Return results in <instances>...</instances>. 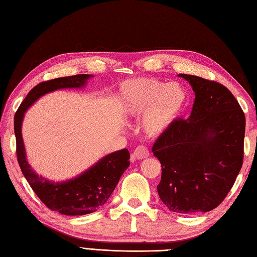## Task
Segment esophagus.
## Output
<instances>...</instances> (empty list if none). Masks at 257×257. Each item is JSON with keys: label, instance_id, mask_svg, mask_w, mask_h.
I'll return each instance as SVG.
<instances>
[{"label": "esophagus", "instance_id": "1", "mask_svg": "<svg viewBox=\"0 0 257 257\" xmlns=\"http://www.w3.org/2000/svg\"><path fill=\"white\" fill-rule=\"evenodd\" d=\"M134 156L137 158V159L143 160V159H146V158H148L150 156V152H149V149L147 148V147L139 146L134 151Z\"/></svg>", "mask_w": 257, "mask_h": 257}]
</instances>
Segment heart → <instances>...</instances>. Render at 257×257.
<instances>
[{"label": "heart", "mask_w": 257, "mask_h": 257, "mask_svg": "<svg viewBox=\"0 0 257 257\" xmlns=\"http://www.w3.org/2000/svg\"><path fill=\"white\" fill-rule=\"evenodd\" d=\"M120 106L129 117H144L145 132L159 135L170 124L187 103V91L178 83H166L156 78L125 80L119 89Z\"/></svg>", "instance_id": "heart-1"}]
</instances>
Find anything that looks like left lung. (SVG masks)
<instances>
[{
    "mask_svg": "<svg viewBox=\"0 0 257 257\" xmlns=\"http://www.w3.org/2000/svg\"><path fill=\"white\" fill-rule=\"evenodd\" d=\"M195 94L192 112L168 125L152 147L161 163L158 193L172 212H207L230 192L244 158L245 114L225 86L180 74Z\"/></svg>",
    "mask_w": 257,
    "mask_h": 257,
    "instance_id": "8db88e82",
    "label": "left lung"
}]
</instances>
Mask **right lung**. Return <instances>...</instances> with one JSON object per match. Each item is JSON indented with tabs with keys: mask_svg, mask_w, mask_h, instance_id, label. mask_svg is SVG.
I'll return each instance as SVG.
<instances>
[{
	"mask_svg": "<svg viewBox=\"0 0 257 257\" xmlns=\"http://www.w3.org/2000/svg\"><path fill=\"white\" fill-rule=\"evenodd\" d=\"M89 77L87 74H79L42 81L27 94L14 116L16 156L22 172L43 203L65 215L89 214L105 204L130 165L129 151L122 149L112 152L79 177L65 182H53L36 174L26 161L21 127L24 112L37 98L56 89L83 87Z\"/></svg>",
	"mask_w": 257,
	"mask_h": 257,
	"instance_id": "1",
	"label": "right lung"
}]
</instances>
